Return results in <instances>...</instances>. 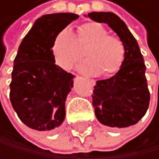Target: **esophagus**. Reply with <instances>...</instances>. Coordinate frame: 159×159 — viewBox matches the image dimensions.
Masks as SVG:
<instances>
[{
	"mask_svg": "<svg viewBox=\"0 0 159 159\" xmlns=\"http://www.w3.org/2000/svg\"><path fill=\"white\" fill-rule=\"evenodd\" d=\"M86 80H88V81H89V84H90V85H92V86H93V85L95 84V80H94L86 79Z\"/></svg>",
	"mask_w": 159,
	"mask_h": 159,
	"instance_id": "esophagus-1",
	"label": "esophagus"
}]
</instances>
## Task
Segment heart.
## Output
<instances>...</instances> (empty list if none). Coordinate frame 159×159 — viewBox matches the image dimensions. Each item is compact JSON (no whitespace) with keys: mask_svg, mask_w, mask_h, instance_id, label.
<instances>
[{"mask_svg":"<svg viewBox=\"0 0 159 159\" xmlns=\"http://www.w3.org/2000/svg\"><path fill=\"white\" fill-rule=\"evenodd\" d=\"M84 48L86 61L80 69L89 75L109 76L116 74L125 57V47L121 39L108 34L106 27L97 22L80 25L75 38L69 29L62 30L53 39L52 51L57 64L69 70L81 59L80 51Z\"/></svg>","mask_w":159,"mask_h":159,"instance_id":"obj_1","label":"heart"}]
</instances>
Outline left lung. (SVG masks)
<instances>
[{
  "instance_id": "obj_1",
  "label": "left lung",
  "mask_w": 159,
  "mask_h": 159,
  "mask_svg": "<svg viewBox=\"0 0 159 159\" xmlns=\"http://www.w3.org/2000/svg\"><path fill=\"white\" fill-rule=\"evenodd\" d=\"M94 22L107 24L125 43V57L120 70L94 85L93 104L98 120L111 127H127L140 120L148 111L150 93L145 78L146 66L139 43L125 22L111 11L88 15Z\"/></svg>"
}]
</instances>
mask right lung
<instances>
[{"label":"right lung","instance_id":"obj_1","mask_svg":"<svg viewBox=\"0 0 159 159\" xmlns=\"http://www.w3.org/2000/svg\"><path fill=\"white\" fill-rule=\"evenodd\" d=\"M79 18L71 13L45 15L34 22L14 61L10 99L25 125L39 131L60 126L74 75L57 66L52 47L61 31Z\"/></svg>","mask_w":159,"mask_h":159}]
</instances>
